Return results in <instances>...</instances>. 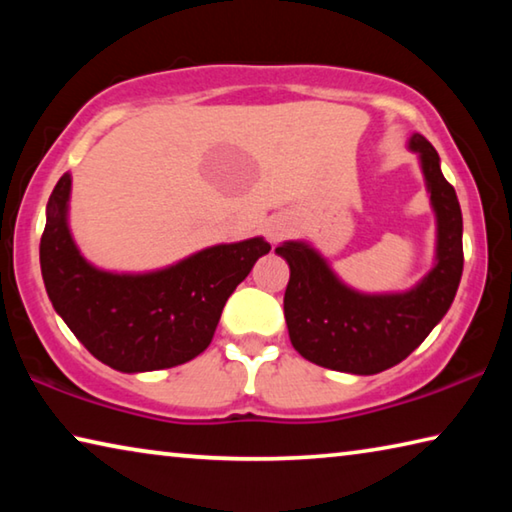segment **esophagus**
<instances>
[{
  "mask_svg": "<svg viewBox=\"0 0 512 512\" xmlns=\"http://www.w3.org/2000/svg\"><path fill=\"white\" fill-rule=\"evenodd\" d=\"M284 235H287V223L271 221L266 225V237H268V241H271V244H277V241H280Z\"/></svg>",
  "mask_w": 512,
  "mask_h": 512,
  "instance_id": "34e87169",
  "label": "esophagus"
}]
</instances>
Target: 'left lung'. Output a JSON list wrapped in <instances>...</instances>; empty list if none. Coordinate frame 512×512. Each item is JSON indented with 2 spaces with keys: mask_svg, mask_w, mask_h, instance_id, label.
Masks as SVG:
<instances>
[{
  "mask_svg": "<svg viewBox=\"0 0 512 512\" xmlns=\"http://www.w3.org/2000/svg\"><path fill=\"white\" fill-rule=\"evenodd\" d=\"M409 149L418 153L436 214V262L413 289L402 293L354 291L307 241H284L275 248L291 268L284 293L289 339L316 366L352 375H377L409 357L452 307L463 275L461 205L427 137L413 133Z\"/></svg>",
  "mask_w": 512,
  "mask_h": 512,
  "instance_id": "left-lung-1",
  "label": "left lung"
}]
</instances>
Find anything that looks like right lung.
I'll return each mask as SVG.
<instances>
[{
    "mask_svg": "<svg viewBox=\"0 0 512 512\" xmlns=\"http://www.w3.org/2000/svg\"><path fill=\"white\" fill-rule=\"evenodd\" d=\"M72 176L47 203L40 268L47 296L92 357L119 372L173 368L212 343L225 302L271 250L264 237L198 250L151 273H112L81 255L69 230Z\"/></svg>",
    "mask_w": 512,
    "mask_h": 512,
    "instance_id": "add662e5",
    "label": "right lung"
}]
</instances>
